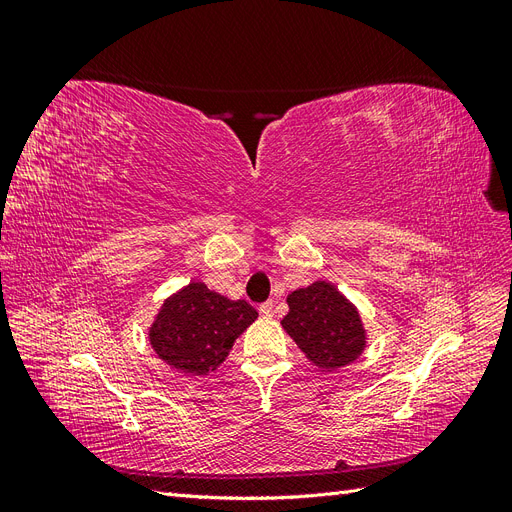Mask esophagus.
<instances>
[{
	"instance_id": "1",
	"label": "esophagus",
	"mask_w": 512,
	"mask_h": 512,
	"mask_svg": "<svg viewBox=\"0 0 512 512\" xmlns=\"http://www.w3.org/2000/svg\"><path fill=\"white\" fill-rule=\"evenodd\" d=\"M258 312L265 316V318H271L273 316V303L271 301H267V303H262L260 307H258Z\"/></svg>"
}]
</instances>
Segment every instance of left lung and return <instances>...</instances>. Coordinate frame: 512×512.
<instances>
[{"label": "left lung", "mask_w": 512, "mask_h": 512, "mask_svg": "<svg viewBox=\"0 0 512 512\" xmlns=\"http://www.w3.org/2000/svg\"><path fill=\"white\" fill-rule=\"evenodd\" d=\"M286 303L288 314L282 327L316 367L335 371L354 363L367 348L359 309L335 284L318 280L297 288L288 294Z\"/></svg>", "instance_id": "left-lung-1"}]
</instances>
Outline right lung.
Segmentation results:
<instances>
[{
	"instance_id": "1",
	"label": "right lung",
	"mask_w": 512,
	"mask_h": 512,
	"mask_svg": "<svg viewBox=\"0 0 512 512\" xmlns=\"http://www.w3.org/2000/svg\"><path fill=\"white\" fill-rule=\"evenodd\" d=\"M258 318L239 299L190 282L164 299L149 327V344L160 359L185 376H207L218 369L235 339Z\"/></svg>"
}]
</instances>
